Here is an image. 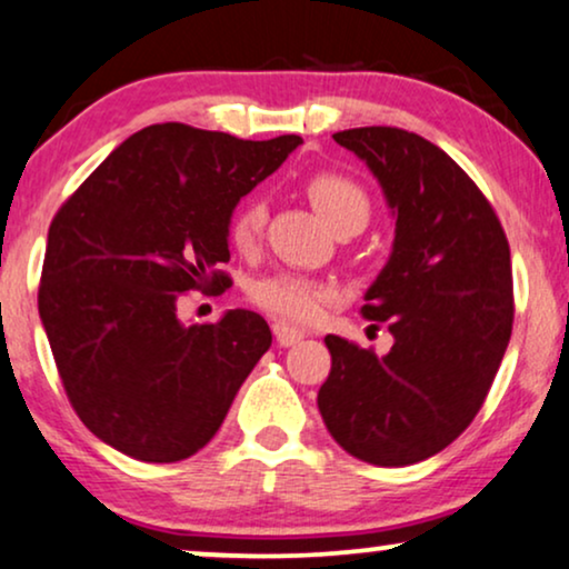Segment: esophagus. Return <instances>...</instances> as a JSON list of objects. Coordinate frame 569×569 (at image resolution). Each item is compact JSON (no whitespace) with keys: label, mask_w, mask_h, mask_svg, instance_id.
Returning a JSON list of instances; mask_svg holds the SVG:
<instances>
[{"label":"esophagus","mask_w":569,"mask_h":569,"mask_svg":"<svg viewBox=\"0 0 569 569\" xmlns=\"http://www.w3.org/2000/svg\"><path fill=\"white\" fill-rule=\"evenodd\" d=\"M273 338H277V342L282 348H290L303 340V332H300V329H292L290 325H284V321H277V325H273Z\"/></svg>","instance_id":"34e87169"}]
</instances>
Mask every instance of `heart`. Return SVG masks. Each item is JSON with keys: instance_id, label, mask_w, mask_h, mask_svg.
Returning <instances> with one entry per match:
<instances>
[{"instance_id": "heart-1", "label": "heart", "mask_w": 569, "mask_h": 569, "mask_svg": "<svg viewBox=\"0 0 569 569\" xmlns=\"http://www.w3.org/2000/svg\"><path fill=\"white\" fill-rule=\"evenodd\" d=\"M306 194L311 206L325 216L332 229L342 223L369 219V194L359 181L338 171H317L306 179ZM266 210L261 200L237 202L229 216V242L237 250L248 252L261 240ZM252 303L263 308L266 313L277 317L284 325H317L327 317V311L338 303V287L321 282V279L303 277V273L282 271L266 277L252 284Z\"/></svg>"}]
</instances>
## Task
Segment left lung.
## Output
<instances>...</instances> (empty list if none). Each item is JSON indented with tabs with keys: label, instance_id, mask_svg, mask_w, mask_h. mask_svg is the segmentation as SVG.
<instances>
[{
	"label": "left lung",
	"instance_id": "left-lung-1",
	"mask_svg": "<svg viewBox=\"0 0 569 569\" xmlns=\"http://www.w3.org/2000/svg\"><path fill=\"white\" fill-rule=\"evenodd\" d=\"M335 142L367 160L396 213L392 256L361 308L375 327L388 321L396 342L377 356L327 335L332 369L317 403L350 456L417 465L472 425L507 353L509 242L480 187L425 137L363 126Z\"/></svg>",
	"mask_w": 569,
	"mask_h": 569
}]
</instances>
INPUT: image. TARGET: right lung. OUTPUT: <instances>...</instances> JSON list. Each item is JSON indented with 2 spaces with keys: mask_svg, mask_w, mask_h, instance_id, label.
Here are the masks:
<instances>
[{
  "mask_svg": "<svg viewBox=\"0 0 569 569\" xmlns=\"http://www.w3.org/2000/svg\"><path fill=\"white\" fill-rule=\"evenodd\" d=\"M298 134L266 142L156 123L110 152L49 223L39 317L70 406L131 459L171 465L219 432L271 346L261 313L181 325L189 290L223 292L229 216Z\"/></svg>",
  "mask_w": 569,
  "mask_h": 569,
  "instance_id": "add662e5",
  "label": "right lung"
}]
</instances>
